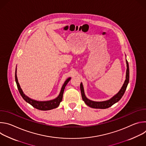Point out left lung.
Segmentation results:
<instances>
[{"mask_svg": "<svg viewBox=\"0 0 146 146\" xmlns=\"http://www.w3.org/2000/svg\"><path fill=\"white\" fill-rule=\"evenodd\" d=\"M126 62H127V73H126V80L125 81L124 84H123L120 91L115 96H114L112 98H111L109 100L104 101V102H94V101L89 100L86 98L84 94V88H83L82 83H81L80 90H81V96H82V100L84 101V102L86 103V104L87 106L95 109H107L111 107L112 105H114V103H117L121 99V98L125 92V90L127 89V86L129 83V64L127 60H126Z\"/></svg>", "mask_w": 146, "mask_h": 146, "instance_id": "1", "label": "left lung"}]
</instances>
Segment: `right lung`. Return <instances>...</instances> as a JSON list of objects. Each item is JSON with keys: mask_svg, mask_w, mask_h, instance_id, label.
Returning a JSON list of instances; mask_svg holds the SVG:
<instances>
[{"mask_svg": "<svg viewBox=\"0 0 146 146\" xmlns=\"http://www.w3.org/2000/svg\"><path fill=\"white\" fill-rule=\"evenodd\" d=\"M16 72H17V69L15 70V82H16L17 88H18L19 94H21V95L23 98L27 102L29 103L30 105H32L33 108L37 109L38 110H51V109H55V108H56L57 107H58L60 102L62 100V98H63V94H64L65 88L66 84H68V82L70 80V78H68L65 81L63 86H62V89H61V91H60V92L59 96L56 98H55V99L51 100H49V101L39 102V101H36V100L30 99L27 96L24 94L23 91H22L21 88L19 83H18Z\"/></svg>", "mask_w": 146, "mask_h": 146, "instance_id": "obj_1", "label": "right lung"}]
</instances>
